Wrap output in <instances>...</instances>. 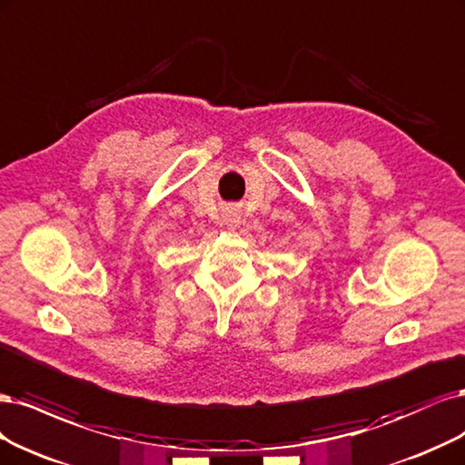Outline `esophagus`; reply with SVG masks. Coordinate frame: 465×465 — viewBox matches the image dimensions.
<instances>
[{
	"label": "esophagus",
	"mask_w": 465,
	"mask_h": 465,
	"mask_svg": "<svg viewBox=\"0 0 465 465\" xmlns=\"http://www.w3.org/2000/svg\"><path fill=\"white\" fill-rule=\"evenodd\" d=\"M239 213L237 211H233V208H230V211H226V214H223V223H226L228 228H235L237 223H239Z\"/></svg>",
	"instance_id": "1"
}]
</instances>
